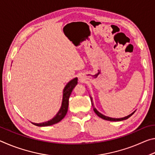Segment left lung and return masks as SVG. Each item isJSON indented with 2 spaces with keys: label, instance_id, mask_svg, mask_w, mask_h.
<instances>
[{
  "label": "left lung",
  "instance_id": "8db88e82",
  "mask_svg": "<svg viewBox=\"0 0 155 155\" xmlns=\"http://www.w3.org/2000/svg\"><path fill=\"white\" fill-rule=\"evenodd\" d=\"M91 101L92 102V98H91ZM92 106H93V109H94V112L96 113V114L98 115V117H101V118H102V119H103V120H108V121H122V120H127V119H128V117H130L131 115H132L133 114H134V113L135 112V111H134V112H133L132 114H130V115H127V116H126V117H121V118H112V117H107V116H105V115H103L102 114H101V113H100L99 111H97V109L95 108V107H94V104H93V103H92Z\"/></svg>",
  "mask_w": 155,
  "mask_h": 155
}]
</instances>
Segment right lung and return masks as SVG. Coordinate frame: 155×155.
<instances>
[{"label": "right lung", "instance_id": "add662e5", "mask_svg": "<svg viewBox=\"0 0 155 155\" xmlns=\"http://www.w3.org/2000/svg\"><path fill=\"white\" fill-rule=\"evenodd\" d=\"M77 81H78L77 78H73L72 80L70 81V82L65 85V87L64 89V91H63V99H62L61 107V108H60L58 113H57L53 118L45 122H42V123H33L32 122V124H33L35 126H38V127H47V126H51L52 124H57V123H58L59 122L61 121L67 114L68 104H69L68 102H69L70 96L72 93L73 89H74L75 87V86L77 85L78 83Z\"/></svg>", "mask_w": 155, "mask_h": 155}]
</instances>
